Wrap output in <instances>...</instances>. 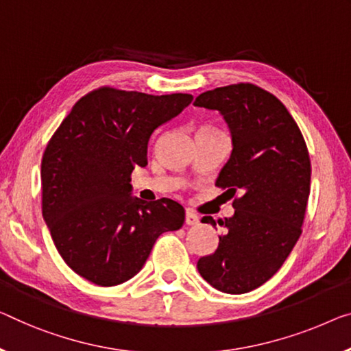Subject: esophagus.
Here are the masks:
<instances>
[{
    "mask_svg": "<svg viewBox=\"0 0 351 351\" xmlns=\"http://www.w3.org/2000/svg\"><path fill=\"white\" fill-rule=\"evenodd\" d=\"M186 223L187 226H197L198 223V216L197 214H193L191 209H187L186 211Z\"/></svg>",
    "mask_w": 351,
    "mask_h": 351,
    "instance_id": "1",
    "label": "esophagus"
}]
</instances>
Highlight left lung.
Wrapping results in <instances>:
<instances>
[{"label":"left lung","mask_w":351,"mask_h":351,"mask_svg":"<svg viewBox=\"0 0 351 351\" xmlns=\"http://www.w3.org/2000/svg\"><path fill=\"white\" fill-rule=\"evenodd\" d=\"M195 107L217 110L232 134V156L216 180L234 198L219 221L214 254L197 261L209 285L241 295L273 277L301 237L311 192V159L302 134L274 94L252 83L202 93ZM202 222L216 227L213 217Z\"/></svg>","instance_id":"1"}]
</instances>
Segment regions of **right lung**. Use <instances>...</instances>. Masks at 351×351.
I'll use <instances>...</instances> for the list:
<instances>
[{
	"label": "right lung",
	"instance_id": "1",
	"mask_svg": "<svg viewBox=\"0 0 351 351\" xmlns=\"http://www.w3.org/2000/svg\"><path fill=\"white\" fill-rule=\"evenodd\" d=\"M192 99L104 86L62 119L42 158V216L78 276L101 287L123 284L143 268L162 233L182 227L180 203L130 195V173L148 164L154 130Z\"/></svg>",
	"mask_w": 351,
	"mask_h": 351
}]
</instances>
